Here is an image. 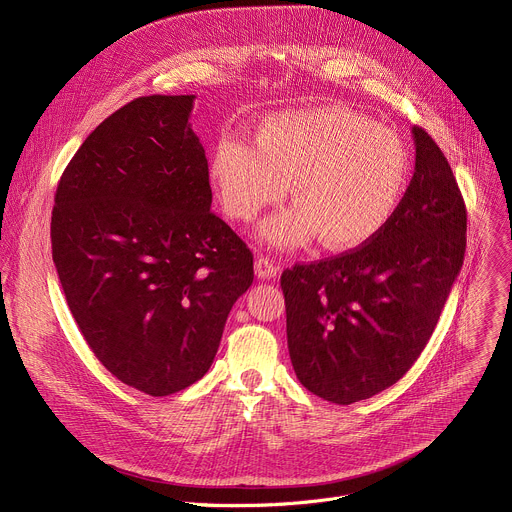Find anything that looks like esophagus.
<instances>
[{
	"label": "esophagus",
	"instance_id": "obj_1",
	"mask_svg": "<svg viewBox=\"0 0 512 512\" xmlns=\"http://www.w3.org/2000/svg\"><path fill=\"white\" fill-rule=\"evenodd\" d=\"M255 273H257L259 279H275L277 273H279V267H277L271 259L259 257V259L255 261Z\"/></svg>",
	"mask_w": 512,
	"mask_h": 512
}]
</instances>
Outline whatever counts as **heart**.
<instances>
[{
	"mask_svg": "<svg viewBox=\"0 0 512 512\" xmlns=\"http://www.w3.org/2000/svg\"><path fill=\"white\" fill-rule=\"evenodd\" d=\"M208 174L225 212L243 223L279 202L291 182L298 202L269 216L259 237L298 249L320 235L326 249L346 251L393 221L409 188L411 158L395 131L326 105L265 117L255 141L221 137Z\"/></svg>",
	"mask_w": 512,
	"mask_h": 512,
	"instance_id": "1",
	"label": "heart"
}]
</instances>
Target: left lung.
Wrapping results in <instances>:
<instances>
[{
  "instance_id": "1",
  "label": "left lung",
  "mask_w": 512,
  "mask_h": 512,
  "mask_svg": "<svg viewBox=\"0 0 512 512\" xmlns=\"http://www.w3.org/2000/svg\"><path fill=\"white\" fill-rule=\"evenodd\" d=\"M415 172L393 221L338 257L281 273L300 383L350 405L395 385L440 320L466 253V204L437 143L413 127Z\"/></svg>"
}]
</instances>
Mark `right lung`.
Segmentation results:
<instances>
[{"instance_id": "add662e5", "label": "right lung", "mask_w": 512, "mask_h": 512, "mask_svg": "<svg viewBox=\"0 0 512 512\" xmlns=\"http://www.w3.org/2000/svg\"><path fill=\"white\" fill-rule=\"evenodd\" d=\"M194 95L139 97L109 115L54 196L52 259L103 367L152 397L206 375L253 255L214 212L188 123Z\"/></svg>"}]
</instances>
